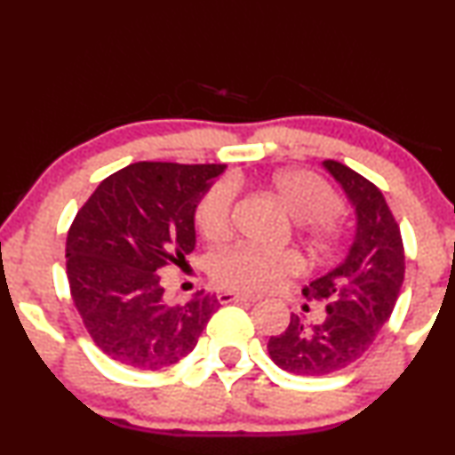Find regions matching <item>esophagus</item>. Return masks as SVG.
I'll return each mask as SVG.
<instances>
[{
    "label": "esophagus",
    "instance_id": "obj_1",
    "mask_svg": "<svg viewBox=\"0 0 455 455\" xmlns=\"http://www.w3.org/2000/svg\"><path fill=\"white\" fill-rule=\"evenodd\" d=\"M218 300L222 305L227 303H256V297H250V294H239V292H231V290H224V292H218Z\"/></svg>",
    "mask_w": 455,
    "mask_h": 455
}]
</instances>
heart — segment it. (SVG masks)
Returning <instances> with one entry per match:
<instances>
[{"label":"heart","mask_w":455,"mask_h":455,"mask_svg":"<svg viewBox=\"0 0 455 455\" xmlns=\"http://www.w3.org/2000/svg\"><path fill=\"white\" fill-rule=\"evenodd\" d=\"M271 188L280 196L290 216L303 222L311 245L326 251L337 243L339 227L335 213L341 199L320 175L288 169L273 175ZM235 184L218 182L207 190L196 207V227L207 242L218 243L231 235L233 228ZM303 269V260L292 250H262L254 245H237L212 262V277L218 286L237 292L260 294L277 288L290 275Z\"/></svg>","instance_id":"obj_1"}]
</instances>
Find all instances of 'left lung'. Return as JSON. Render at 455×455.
I'll use <instances>...</instances> for the list:
<instances>
[{
  "mask_svg": "<svg viewBox=\"0 0 455 455\" xmlns=\"http://www.w3.org/2000/svg\"><path fill=\"white\" fill-rule=\"evenodd\" d=\"M322 165L354 207V242L341 265L303 288L309 300H324V320L305 324L292 314L286 331L267 343L273 363L305 377L337 373L363 358L390 320L404 280L401 228L381 190L343 163Z\"/></svg>",
  "mask_w": 455,
  "mask_h": 455,
  "instance_id": "1",
  "label": "left lung"
}]
</instances>
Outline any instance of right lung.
<instances>
[{
  "mask_svg": "<svg viewBox=\"0 0 455 455\" xmlns=\"http://www.w3.org/2000/svg\"><path fill=\"white\" fill-rule=\"evenodd\" d=\"M227 165L133 163L97 186L68 233L71 299L103 354L140 371L193 352L220 303H172L161 271L195 250V212Z\"/></svg>",
  "mask_w": 455,
  "mask_h": 455,
  "instance_id": "add662e5",
  "label": "right lung"
}]
</instances>
